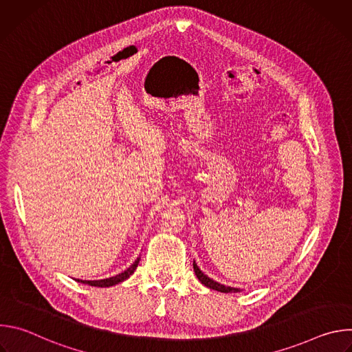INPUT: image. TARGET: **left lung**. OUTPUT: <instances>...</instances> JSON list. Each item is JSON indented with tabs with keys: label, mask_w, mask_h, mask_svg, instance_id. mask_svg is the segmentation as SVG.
Here are the masks:
<instances>
[{
	"label": "left lung",
	"mask_w": 352,
	"mask_h": 352,
	"mask_svg": "<svg viewBox=\"0 0 352 352\" xmlns=\"http://www.w3.org/2000/svg\"><path fill=\"white\" fill-rule=\"evenodd\" d=\"M193 270H195V274H196L197 280H199L200 283H202L204 285H206L208 288H212V289H216V291H220V292H239V291H241L239 288L227 287V285H224V284H220V283L212 280L210 277H208L202 270H200V269L197 267V265L195 263V261H193Z\"/></svg>",
	"instance_id": "obj_1"
}]
</instances>
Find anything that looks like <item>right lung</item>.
I'll return each instance as SVG.
<instances>
[{"mask_svg": "<svg viewBox=\"0 0 352 352\" xmlns=\"http://www.w3.org/2000/svg\"><path fill=\"white\" fill-rule=\"evenodd\" d=\"M139 261H140V258H138L132 265H131V267H128L126 270H124L122 273H120V274H117V276H114V277H109V278H104V280H76L78 283H82V284H89V285H91V287H111V285H116V284H118V283H122L124 280H126L129 276H132V273L136 270V267H138V265H139Z\"/></svg>", "mask_w": 352, "mask_h": 352, "instance_id": "add662e5", "label": "right lung"}]
</instances>
